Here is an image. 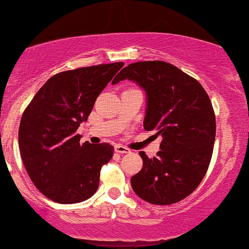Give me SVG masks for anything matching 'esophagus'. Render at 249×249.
<instances>
[{
    "label": "esophagus",
    "mask_w": 249,
    "mask_h": 249,
    "mask_svg": "<svg viewBox=\"0 0 249 249\" xmlns=\"http://www.w3.org/2000/svg\"><path fill=\"white\" fill-rule=\"evenodd\" d=\"M115 152L116 153H121V154H124V153H131V150L128 149L127 147L125 146H122V144H116L115 146Z\"/></svg>",
    "instance_id": "1"
}]
</instances>
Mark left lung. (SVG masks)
<instances>
[{
    "mask_svg": "<svg viewBox=\"0 0 249 249\" xmlns=\"http://www.w3.org/2000/svg\"><path fill=\"white\" fill-rule=\"evenodd\" d=\"M131 80L146 93L143 128L163 138L156 157L140 156L134 193L153 204L176 203L199 186L212 160L216 119L208 94L194 78L162 61L132 63L112 80Z\"/></svg>",
    "mask_w": 249,
    "mask_h": 249,
    "instance_id": "left-lung-1",
    "label": "left lung"
}]
</instances>
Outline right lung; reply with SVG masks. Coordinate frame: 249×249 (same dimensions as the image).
<instances>
[{
  "label": "right lung",
  "instance_id": "add662e5",
  "mask_svg": "<svg viewBox=\"0 0 249 249\" xmlns=\"http://www.w3.org/2000/svg\"><path fill=\"white\" fill-rule=\"evenodd\" d=\"M124 63L75 69L53 75L25 109L18 132L31 180L48 199L71 204L89 199L100 171L114 155L109 143H80L75 133L95 100Z\"/></svg>",
  "mask_w": 249,
  "mask_h": 249
}]
</instances>
